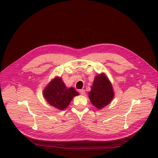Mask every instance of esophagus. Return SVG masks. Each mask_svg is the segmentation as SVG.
Masks as SVG:
<instances>
[{
  "label": "esophagus",
  "mask_w": 158,
  "mask_h": 158,
  "mask_svg": "<svg viewBox=\"0 0 158 158\" xmlns=\"http://www.w3.org/2000/svg\"><path fill=\"white\" fill-rule=\"evenodd\" d=\"M79 93L81 94V95H85V89H80V90H79Z\"/></svg>",
  "instance_id": "obj_1"
}]
</instances>
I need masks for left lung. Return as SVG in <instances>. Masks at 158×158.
<instances>
[{
  "label": "left lung",
  "instance_id": "obj_1",
  "mask_svg": "<svg viewBox=\"0 0 158 158\" xmlns=\"http://www.w3.org/2000/svg\"><path fill=\"white\" fill-rule=\"evenodd\" d=\"M113 96L112 85L106 77L103 74L97 75L89 92V98L93 105L102 109L110 103Z\"/></svg>",
  "mask_w": 158,
  "mask_h": 158
}]
</instances>
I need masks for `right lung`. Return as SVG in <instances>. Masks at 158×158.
<instances>
[{"label": "right lung", "instance_id": "1", "mask_svg": "<svg viewBox=\"0 0 158 158\" xmlns=\"http://www.w3.org/2000/svg\"><path fill=\"white\" fill-rule=\"evenodd\" d=\"M78 94L73 88H67L62 79L58 77L53 79L43 91V96L49 105L60 110L66 108L73 97Z\"/></svg>", "mask_w": 158, "mask_h": 158}]
</instances>
